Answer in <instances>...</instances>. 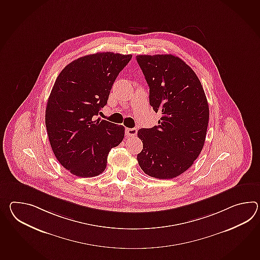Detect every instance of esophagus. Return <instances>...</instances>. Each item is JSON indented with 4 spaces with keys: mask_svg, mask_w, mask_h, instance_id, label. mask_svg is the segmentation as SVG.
Instances as JSON below:
<instances>
[{
    "mask_svg": "<svg viewBox=\"0 0 260 260\" xmlns=\"http://www.w3.org/2000/svg\"><path fill=\"white\" fill-rule=\"evenodd\" d=\"M125 133H126V136L127 137H134L136 134H137V128L136 127H127L126 128V131H125Z\"/></svg>",
    "mask_w": 260,
    "mask_h": 260,
    "instance_id": "34e87169",
    "label": "esophagus"
}]
</instances>
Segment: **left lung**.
<instances>
[{
  "instance_id": "8db88e82",
  "label": "left lung",
  "mask_w": 260,
  "mask_h": 260,
  "mask_svg": "<svg viewBox=\"0 0 260 260\" xmlns=\"http://www.w3.org/2000/svg\"><path fill=\"white\" fill-rule=\"evenodd\" d=\"M136 59L149 86V104L161 113L158 125L139 129L143 150L137 160L144 173L173 179L185 173L205 142L209 105L194 71L173 55H138Z\"/></svg>"
}]
</instances>
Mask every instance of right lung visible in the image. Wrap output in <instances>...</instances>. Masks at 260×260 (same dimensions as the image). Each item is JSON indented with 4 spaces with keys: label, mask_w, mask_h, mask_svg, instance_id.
I'll list each match as a JSON object with an SVG mask.
<instances>
[{
    "label": "right lung",
    "mask_w": 260,
    "mask_h": 260,
    "mask_svg": "<svg viewBox=\"0 0 260 260\" xmlns=\"http://www.w3.org/2000/svg\"><path fill=\"white\" fill-rule=\"evenodd\" d=\"M133 55L102 52L68 64L47 101L46 127L58 161L79 177L104 173L110 150L120 144L125 127L94 120L107 104L117 75Z\"/></svg>",
    "instance_id": "obj_1"
}]
</instances>
